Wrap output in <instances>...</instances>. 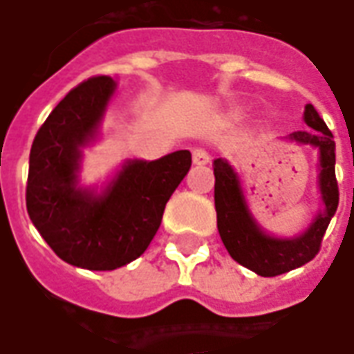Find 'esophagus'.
Returning a JSON list of instances; mask_svg holds the SVG:
<instances>
[{"label": "esophagus", "instance_id": "1", "mask_svg": "<svg viewBox=\"0 0 354 354\" xmlns=\"http://www.w3.org/2000/svg\"><path fill=\"white\" fill-rule=\"evenodd\" d=\"M194 162L196 165H207L209 160H211V155H209L205 149H201V147H197V149H194Z\"/></svg>", "mask_w": 354, "mask_h": 354}]
</instances>
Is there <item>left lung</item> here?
I'll use <instances>...</instances> for the list:
<instances>
[{"instance_id": "obj_1", "label": "left lung", "mask_w": 354, "mask_h": 354, "mask_svg": "<svg viewBox=\"0 0 354 354\" xmlns=\"http://www.w3.org/2000/svg\"><path fill=\"white\" fill-rule=\"evenodd\" d=\"M304 124L308 131H292L285 137L298 145L314 147L318 151L319 207L310 225L295 236H275L254 217L248 205L244 186L236 168L227 158L213 162L215 172V209L217 228L230 258L252 269L261 277H275L297 269L316 258L322 238L339 203L335 180V141L326 122L312 104L304 106Z\"/></svg>"}]
</instances>
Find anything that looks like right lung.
Returning <instances> with one entry per match:
<instances>
[{
	"mask_svg": "<svg viewBox=\"0 0 354 354\" xmlns=\"http://www.w3.org/2000/svg\"><path fill=\"white\" fill-rule=\"evenodd\" d=\"M118 83L75 86L38 129L28 158L26 211L40 236L75 268L112 271L137 259L157 234L167 201L192 167L189 151L126 158L104 184L85 186V149L98 143Z\"/></svg>",
	"mask_w": 354,
	"mask_h": 354,
	"instance_id": "1",
	"label": "right lung"
}]
</instances>
